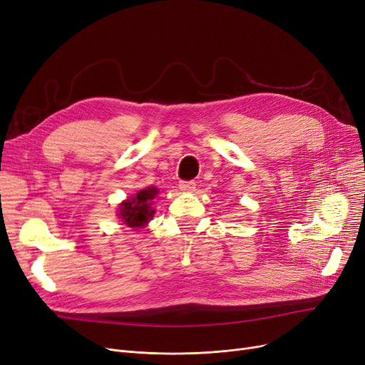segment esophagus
Here are the masks:
<instances>
[{
	"label": "esophagus",
	"mask_w": 365,
	"mask_h": 365,
	"mask_svg": "<svg viewBox=\"0 0 365 365\" xmlns=\"http://www.w3.org/2000/svg\"><path fill=\"white\" fill-rule=\"evenodd\" d=\"M195 182L194 180H189V182H180L179 183V187L180 190H185V192H192V190H195Z\"/></svg>",
	"instance_id": "1"
}]
</instances>
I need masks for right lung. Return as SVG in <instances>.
<instances>
[{
    "instance_id": "1",
    "label": "right lung",
    "mask_w": 365,
    "mask_h": 365,
    "mask_svg": "<svg viewBox=\"0 0 365 365\" xmlns=\"http://www.w3.org/2000/svg\"><path fill=\"white\" fill-rule=\"evenodd\" d=\"M157 194V187H146L139 190L136 195L130 197L120 204L118 216L128 227L139 229L146 226V223L155 215V210L152 208V204Z\"/></svg>"
}]
</instances>
